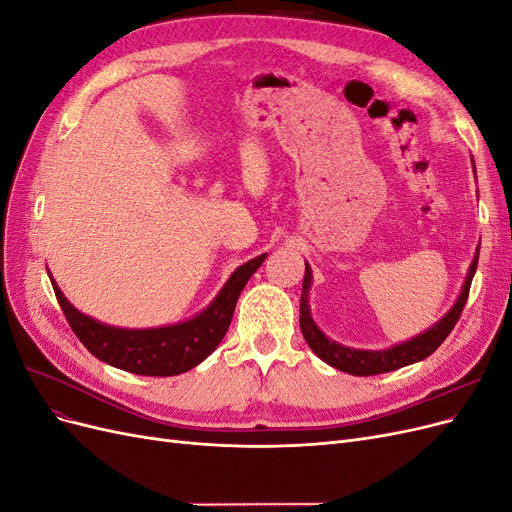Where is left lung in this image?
Instances as JSON below:
<instances>
[{
  "label": "left lung",
  "instance_id": "left-lung-1",
  "mask_svg": "<svg viewBox=\"0 0 512 512\" xmlns=\"http://www.w3.org/2000/svg\"><path fill=\"white\" fill-rule=\"evenodd\" d=\"M476 265H478V256L472 260L468 280H466V284H463V290L459 294L457 303L453 305L451 312H448L436 324V327H431L423 335H418V337L410 339V342L399 344L389 350H354V348H346L342 344L333 342V339H329L316 327L312 316H309L307 294H309V286H312V269H309L305 262V277H303V292H301V318H299L305 342L324 363L339 369V371H346V374H352V376L386 374V371H393V369L423 361L431 352H436L438 346L448 337V333L455 329V324L468 301Z\"/></svg>",
  "mask_w": 512,
  "mask_h": 512
}]
</instances>
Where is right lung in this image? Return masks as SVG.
<instances>
[{"instance_id": "right-lung-1", "label": "right lung", "mask_w": 512, "mask_h": 512, "mask_svg": "<svg viewBox=\"0 0 512 512\" xmlns=\"http://www.w3.org/2000/svg\"><path fill=\"white\" fill-rule=\"evenodd\" d=\"M265 258L267 254H262L232 273L222 292L203 314L160 329L130 331L106 327L74 309L53 280L51 284L70 329L96 359L138 376H177L203 363L218 348L230 327L241 290Z\"/></svg>"}]
</instances>
